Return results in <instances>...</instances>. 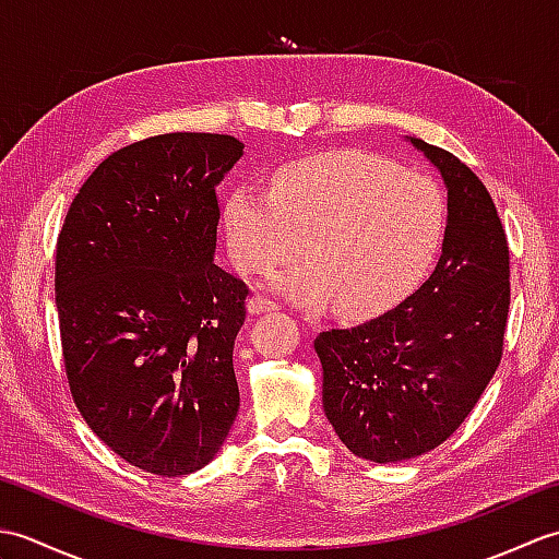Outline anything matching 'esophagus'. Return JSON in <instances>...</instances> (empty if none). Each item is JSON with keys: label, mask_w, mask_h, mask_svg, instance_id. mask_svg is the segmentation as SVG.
<instances>
[{"label": "esophagus", "mask_w": 559, "mask_h": 559, "mask_svg": "<svg viewBox=\"0 0 559 559\" xmlns=\"http://www.w3.org/2000/svg\"><path fill=\"white\" fill-rule=\"evenodd\" d=\"M276 302H273L271 298H264V295H254V298H249L247 302V310L249 314H264V312H273L276 310Z\"/></svg>", "instance_id": "34e87169"}]
</instances>
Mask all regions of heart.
I'll list each match as a JSON object with an SVG mask.
<instances>
[{
  "mask_svg": "<svg viewBox=\"0 0 559 559\" xmlns=\"http://www.w3.org/2000/svg\"><path fill=\"white\" fill-rule=\"evenodd\" d=\"M235 264L266 273L302 254L310 264L276 278L295 302L336 305L343 317L382 314L420 286L447 233L442 187L362 151H329L276 173L271 192L240 185L225 201Z\"/></svg>",
  "mask_w": 559,
  "mask_h": 559,
  "instance_id": "heart-1",
  "label": "heart"
}]
</instances>
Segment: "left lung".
I'll list each match as a JSON object with an SVG mask.
<instances>
[{
  "label": "left lung",
  "instance_id": "left-lung-1",
  "mask_svg": "<svg viewBox=\"0 0 559 559\" xmlns=\"http://www.w3.org/2000/svg\"><path fill=\"white\" fill-rule=\"evenodd\" d=\"M411 144L447 187L442 257L394 310L314 338L326 418L374 463L415 459L459 430L502 360L509 312V247L490 192L454 153Z\"/></svg>",
  "mask_w": 559,
  "mask_h": 559
}]
</instances>
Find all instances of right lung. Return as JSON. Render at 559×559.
<instances>
[{
    "label": "right lung",
    "mask_w": 559,
    "mask_h": 559,
    "mask_svg": "<svg viewBox=\"0 0 559 559\" xmlns=\"http://www.w3.org/2000/svg\"><path fill=\"white\" fill-rule=\"evenodd\" d=\"M245 144L175 132L115 151L57 237L55 302L83 420L132 466L177 478L218 454L247 286L216 254V187Z\"/></svg>",
    "instance_id": "obj_1"
}]
</instances>
